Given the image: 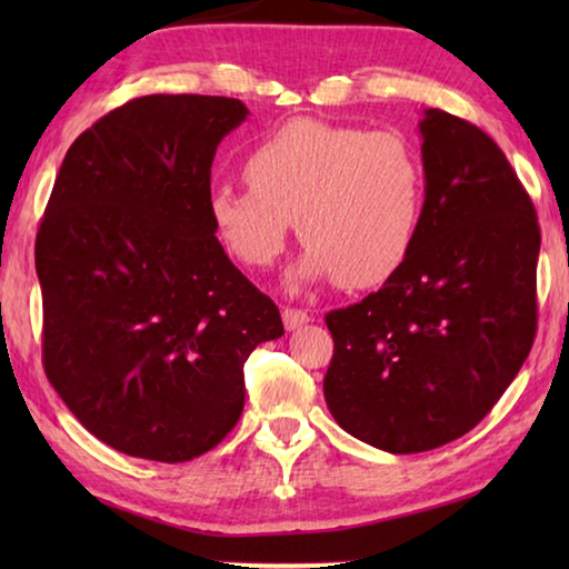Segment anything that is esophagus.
Here are the masks:
<instances>
[{
    "label": "esophagus",
    "instance_id": "esophagus-1",
    "mask_svg": "<svg viewBox=\"0 0 569 569\" xmlns=\"http://www.w3.org/2000/svg\"><path fill=\"white\" fill-rule=\"evenodd\" d=\"M281 316H283L286 331H296V329H301L303 323L311 321V319H308V313L301 311V308H283Z\"/></svg>",
    "mask_w": 569,
    "mask_h": 569
}]
</instances>
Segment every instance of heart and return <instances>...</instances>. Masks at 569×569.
<instances>
[{
	"label": "heart",
	"instance_id": "1",
	"mask_svg": "<svg viewBox=\"0 0 569 569\" xmlns=\"http://www.w3.org/2000/svg\"><path fill=\"white\" fill-rule=\"evenodd\" d=\"M246 180L210 190L208 216L248 268L273 266L296 220L306 248L291 288L336 276L349 288L387 281L419 236L423 168L401 132L291 120L248 152Z\"/></svg>",
	"mask_w": 569,
	"mask_h": 569
}]
</instances>
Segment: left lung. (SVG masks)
<instances>
[{
  "label": "left lung",
  "instance_id": "8db88e82",
  "mask_svg": "<svg viewBox=\"0 0 569 569\" xmlns=\"http://www.w3.org/2000/svg\"><path fill=\"white\" fill-rule=\"evenodd\" d=\"M423 213L407 261L326 316L323 397L343 431L389 455L455 441L487 417L537 331L539 226L497 142L423 110Z\"/></svg>",
  "mask_w": 569,
  "mask_h": 569
}]
</instances>
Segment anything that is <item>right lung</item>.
<instances>
[{
	"label": "right lung",
	"instance_id": "obj_1",
	"mask_svg": "<svg viewBox=\"0 0 569 569\" xmlns=\"http://www.w3.org/2000/svg\"><path fill=\"white\" fill-rule=\"evenodd\" d=\"M248 108L148 94L72 142L34 246L47 379L122 455L188 461L236 427L243 363L283 336L208 216L210 166Z\"/></svg>",
	"mask_w": 569,
	"mask_h": 569
}]
</instances>
